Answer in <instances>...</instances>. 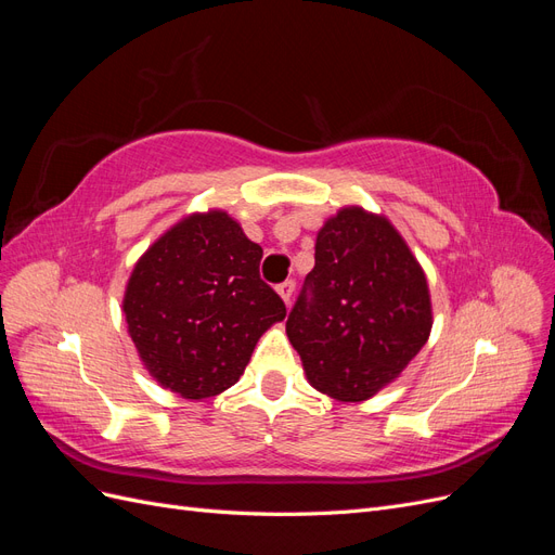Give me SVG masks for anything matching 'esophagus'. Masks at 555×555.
Wrapping results in <instances>:
<instances>
[{"label":"esophagus","mask_w":555,"mask_h":555,"mask_svg":"<svg viewBox=\"0 0 555 555\" xmlns=\"http://www.w3.org/2000/svg\"><path fill=\"white\" fill-rule=\"evenodd\" d=\"M294 289H296V282L294 280H284L282 284H278V294L282 296V300L284 304L289 306V300H292V296H294Z\"/></svg>","instance_id":"34e87169"}]
</instances>
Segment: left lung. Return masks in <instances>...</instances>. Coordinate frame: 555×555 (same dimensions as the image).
<instances>
[{
  "mask_svg": "<svg viewBox=\"0 0 555 555\" xmlns=\"http://www.w3.org/2000/svg\"><path fill=\"white\" fill-rule=\"evenodd\" d=\"M428 282L386 217L343 208L317 233L287 335L317 391L343 402L393 382L430 335Z\"/></svg>",
  "mask_w": 555,
  "mask_h": 555,
  "instance_id": "obj_1",
  "label": "left lung"
}]
</instances>
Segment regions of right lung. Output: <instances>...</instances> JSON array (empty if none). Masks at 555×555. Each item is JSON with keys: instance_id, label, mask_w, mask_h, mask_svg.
Returning <instances> with one entry per match:
<instances>
[{"instance_id": "1", "label": "right lung", "mask_w": 555, "mask_h": 555, "mask_svg": "<svg viewBox=\"0 0 555 555\" xmlns=\"http://www.w3.org/2000/svg\"><path fill=\"white\" fill-rule=\"evenodd\" d=\"M263 249L222 210L190 215L133 266L129 335L164 389L201 400L238 382L261 333L287 317L259 275Z\"/></svg>"}]
</instances>
